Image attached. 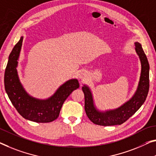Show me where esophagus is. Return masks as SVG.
I'll return each mask as SVG.
<instances>
[{"label":"esophagus","instance_id":"obj_1","mask_svg":"<svg viewBox=\"0 0 156 156\" xmlns=\"http://www.w3.org/2000/svg\"><path fill=\"white\" fill-rule=\"evenodd\" d=\"M86 76V73L85 71H81L80 73H79V78L81 79V80H83L84 79Z\"/></svg>","mask_w":156,"mask_h":156}]
</instances>
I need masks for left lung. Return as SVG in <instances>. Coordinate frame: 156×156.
<instances>
[{
	"label": "left lung",
	"mask_w": 156,
	"mask_h": 156,
	"mask_svg": "<svg viewBox=\"0 0 156 156\" xmlns=\"http://www.w3.org/2000/svg\"><path fill=\"white\" fill-rule=\"evenodd\" d=\"M135 44V51L140 57L142 69L137 88L130 100L117 109L100 112L95 106L89 87L86 85H83L82 87L85 98V112L88 118L93 123L103 126L121 125L133 116L147 99L149 90V64L140 43L136 42Z\"/></svg>",
	"instance_id": "left-lung-1"
}]
</instances>
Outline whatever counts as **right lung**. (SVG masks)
I'll return each mask as SVG.
<instances>
[{
	"instance_id": "1",
	"label": "right lung",
	"mask_w": 156,
	"mask_h": 156,
	"mask_svg": "<svg viewBox=\"0 0 156 156\" xmlns=\"http://www.w3.org/2000/svg\"><path fill=\"white\" fill-rule=\"evenodd\" d=\"M22 42L23 37H21L9 56L4 76L5 89L14 107L23 118L36 123L51 122L58 117L67 98L80 87L79 81L76 79L67 81L46 100L30 96L21 85L16 70Z\"/></svg>"
}]
</instances>
